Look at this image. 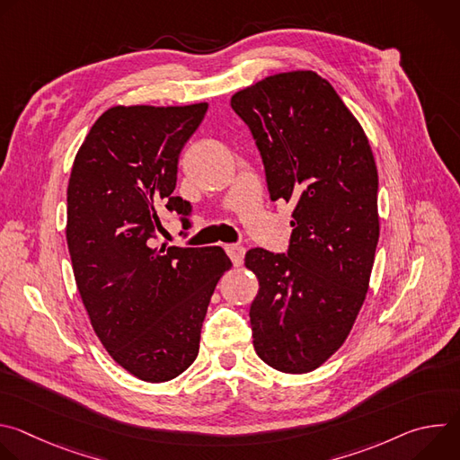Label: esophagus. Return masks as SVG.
Here are the masks:
<instances>
[{
    "mask_svg": "<svg viewBox=\"0 0 460 460\" xmlns=\"http://www.w3.org/2000/svg\"><path fill=\"white\" fill-rule=\"evenodd\" d=\"M226 251H227L229 258H231V261H233V266H240V264H242V261H243V254H245V249H243L242 245H238V243H227V245H226Z\"/></svg>",
    "mask_w": 460,
    "mask_h": 460,
    "instance_id": "esophagus-1",
    "label": "esophagus"
}]
</instances>
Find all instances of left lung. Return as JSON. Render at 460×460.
<instances>
[{
    "instance_id": "1",
    "label": "left lung",
    "mask_w": 460,
    "mask_h": 460,
    "mask_svg": "<svg viewBox=\"0 0 460 460\" xmlns=\"http://www.w3.org/2000/svg\"><path fill=\"white\" fill-rule=\"evenodd\" d=\"M266 167L271 200L295 206L288 254L249 249L258 279L252 346L268 366L309 373L348 339L378 242V174L362 125L313 71L268 76L231 96Z\"/></svg>"
}]
</instances>
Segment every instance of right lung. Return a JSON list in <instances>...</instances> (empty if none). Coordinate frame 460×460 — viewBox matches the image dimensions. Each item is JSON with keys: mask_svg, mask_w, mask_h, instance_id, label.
<instances>
[{"mask_svg": "<svg viewBox=\"0 0 460 460\" xmlns=\"http://www.w3.org/2000/svg\"><path fill=\"white\" fill-rule=\"evenodd\" d=\"M208 103L116 105L91 127L67 187V245L96 337L146 382L183 373L231 260L222 247H151L158 213L189 215L176 187L178 156ZM187 224V220L183 218Z\"/></svg>", "mask_w": 460, "mask_h": 460, "instance_id": "obj_1", "label": "right lung"}]
</instances>
